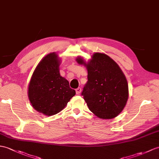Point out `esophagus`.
<instances>
[{
	"label": "esophagus",
	"mask_w": 159,
	"mask_h": 159,
	"mask_svg": "<svg viewBox=\"0 0 159 159\" xmlns=\"http://www.w3.org/2000/svg\"><path fill=\"white\" fill-rule=\"evenodd\" d=\"M80 92H81V88H80V87L77 88L76 89V93L77 95H79L80 93Z\"/></svg>",
	"instance_id": "1"
}]
</instances>
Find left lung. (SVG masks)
<instances>
[{
	"mask_svg": "<svg viewBox=\"0 0 159 159\" xmlns=\"http://www.w3.org/2000/svg\"><path fill=\"white\" fill-rule=\"evenodd\" d=\"M76 61L87 70L88 81L82 95L89 109L100 119L116 117L129 98L127 80L119 66L102 53H94L87 62L80 56Z\"/></svg>",
	"mask_w": 159,
	"mask_h": 159,
	"instance_id": "obj_1",
	"label": "left lung"
}]
</instances>
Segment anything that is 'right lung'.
<instances>
[{"mask_svg": "<svg viewBox=\"0 0 159 159\" xmlns=\"http://www.w3.org/2000/svg\"><path fill=\"white\" fill-rule=\"evenodd\" d=\"M60 64L56 53L47 54L39 63L30 80L29 100L34 109L44 115L59 113L76 94L68 81L60 75Z\"/></svg>", "mask_w": 159, "mask_h": 159, "instance_id": "obj_1", "label": "right lung"}]
</instances>
